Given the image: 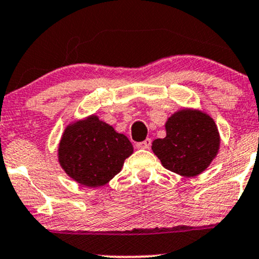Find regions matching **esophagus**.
Masks as SVG:
<instances>
[{"mask_svg":"<svg viewBox=\"0 0 259 259\" xmlns=\"http://www.w3.org/2000/svg\"><path fill=\"white\" fill-rule=\"evenodd\" d=\"M151 147V139H146V140L143 141V143L136 144V149H144L149 150Z\"/></svg>","mask_w":259,"mask_h":259,"instance_id":"34e87169","label":"esophagus"}]
</instances>
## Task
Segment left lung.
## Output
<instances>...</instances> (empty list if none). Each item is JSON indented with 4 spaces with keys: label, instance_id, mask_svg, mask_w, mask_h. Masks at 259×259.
Returning a JSON list of instances; mask_svg holds the SVG:
<instances>
[{
    "label": "left lung",
    "instance_id": "obj_1",
    "mask_svg": "<svg viewBox=\"0 0 259 259\" xmlns=\"http://www.w3.org/2000/svg\"><path fill=\"white\" fill-rule=\"evenodd\" d=\"M166 138L156 139L152 151L162 166L183 177L205 171L220 149V134L214 119L198 109L178 110L167 119Z\"/></svg>",
    "mask_w": 259,
    "mask_h": 259
}]
</instances>
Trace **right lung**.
<instances>
[{
  "label": "right lung",
  "instance_id": "obj_1",
  "mask_svg": "<svg viewBox=\"0 0 259 259\" xmlns=\"http://www.w3.org/2000/svg\"><path fill=\"white\" fill-rule=\"evenodd\" d=\"M134 147L124 134L92 114L65 129L58 149L59 163L82 186H104L121 171Z\"/></svg>",
  "mask_w": 259,
  "mask_h": 259
}]
</instances>
